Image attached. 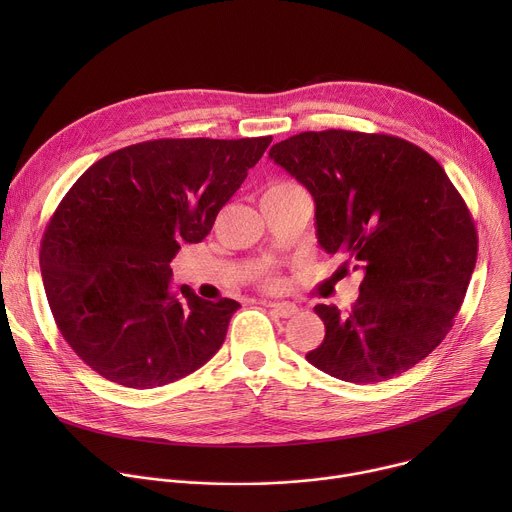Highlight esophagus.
<instances>
[{
  "instance_id": "34e87169",
  "label": "esophagus",
  "mask_w": 512,
  "mask_h": 512,
  "mask_svg": "<svg viewBox=\"0 0 512 512\" xmlns=\"http://www.w3.org/2000/svg\"><path fill=\"white\" fill-rule=\"evenodd\" d=\"M267 308H271L281 318H289V316H294L298 312V306L291 304V302H269Z\"/></svg>"
}]
</instances>
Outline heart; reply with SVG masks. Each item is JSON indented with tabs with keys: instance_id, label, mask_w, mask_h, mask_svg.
<instances>
[{
	"instance_id": "heart-1",
	"label": "heart",
	"mask_w": 512,
	"mask_h": 512,
	"mask_svg": "<svg viewBox=\"0 0 512 512\" xmlns=\"http://www.w3.org/2000/svg\"><path fill=\"white\" fill-rule=\"evenodd\" d=\"M296 186H298L296 182H289V180H277V182L269 184V188L265 190V194L285 192V190H291V188H296ZM263 285H265V287H269V289H275V287H279V285H281V277H279V273H277L275 269H269V271H265V275H263Z\"/></svg>"
}]
</instances>
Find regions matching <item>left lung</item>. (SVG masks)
<instances>
[{
    "mask_svg": "<svg viewBox=\"0 0 512 512\" xmlns=\"http://www.w3.org/2000/svg\"><path fill=\"white\" fill-rule=\"evenodd\" d=\"M269 158L314 196L322 249L364 273L350 310L314 308L326 336L308 362L358 385L415 367L452 330L478 255L444 168L407 139L346 129L291 135Z\"/></svg>",
    "mask_w": 512,
    "mask_h": 512,
    "instance_id": "8db88e82",
    "label": "left lung"
}]
</instances>
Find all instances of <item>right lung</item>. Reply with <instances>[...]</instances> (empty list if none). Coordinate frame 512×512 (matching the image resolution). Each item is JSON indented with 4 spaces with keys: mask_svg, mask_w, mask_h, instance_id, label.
<instances>
[{
    "mask_svg": "<svg viewBox=\"0 0 512 512\" xmlns=\"http://www.w3.org/2000/svg\"><path fill=\"white\" fill-rule=\"evenodd\" d=\"M271 139L141 141L95 162L64 194L40 269L62 338L95 373L162 387L223 346L239 302L176 289L170 261L210 233Z\"/></svg>",
    "mask_w": 512,
    "mask_h": 512,
    "instance_id": "1",
    "label": "right lung"
}]
</instances>
